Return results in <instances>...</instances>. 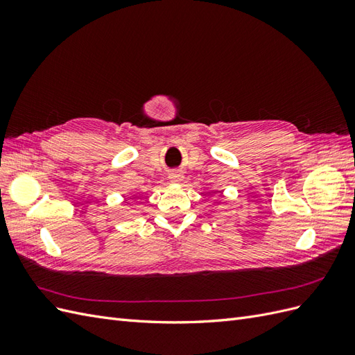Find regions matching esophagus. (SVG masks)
Segmentation results:
<instances>
[{
    "label": "esophagus",
    "mask_w": 355,
    "mask_h": 355,
    "mask_svg": "<svg viewBox=\"0 0 355 355\" xmlns=\"http://www.w3.org/2000/svg\"><path fill=\"white\" fill-rule=\"evenodd\" d=\"M168 179H170L171 182H180V180H182V173H180V171H178V170L170 171Z\"/></svg>",
    "instance_id": "34e87169"
}]
</instances>
